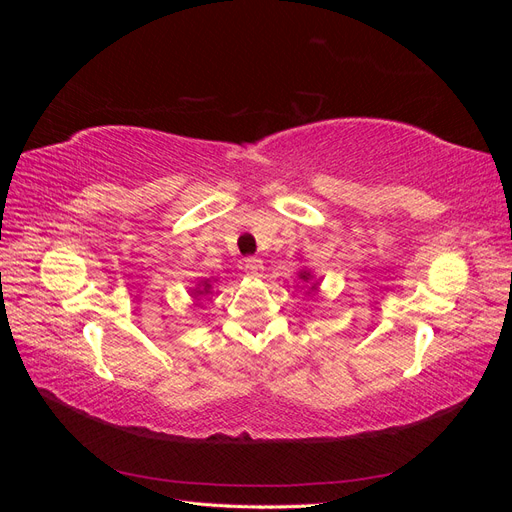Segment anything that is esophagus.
Segmentation results:
<instances>
[{
    "label": "esophagus",
    "mask_w": 512,
    "mask_h": 512,
    "mask_svg": "<svg viewBox=\"0 0 512 512\" xmlns=\"http://www.w3.org/2000/svg\"><path fill=\"white\" fill-rule=\"evenodd\" d=\"M243 269L247 275H260L262 273V260L260 258H245Z\"/></svg>",
    "instance_id": "esophagus-1"
}]
</instances>
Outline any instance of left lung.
<instances>
[{"label": "left lung", "instance_id": "1", "mask_svg": "<svg viewBox=\"0 0 512 512\" xmlns=\"http://www.w3.org/2000/svg\"><path fill=\"white\" fill-rule=\"evenodd\" d=\"M299 277H301L303 282H307V280H312V273H309V271H305V269H303V271L299 273ZM316 288H318V284L314 282V284H312V290H316Z\"/></svg>", "mask_w": 512, "mask_h": 512}]
</instances>
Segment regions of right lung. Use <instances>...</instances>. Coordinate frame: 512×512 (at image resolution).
I'll use <instances>...</instances> for the list:
<instances>
[{"mask_svg": "<svg viewBox=\"0 0 512 512\" xmlns=\"http://www.w3.org/2000/svg\"><path fill=\"white\" fill-rule=\"evenodd\" d=\"M211 292V284L209 280H205L203 284H198V288H192V297H203V294H209Z\"/></svg>", "mask_w": 512, "mask_h": 512, "instance_id": "add662e5", "label": "right lung"}]
</instances>
